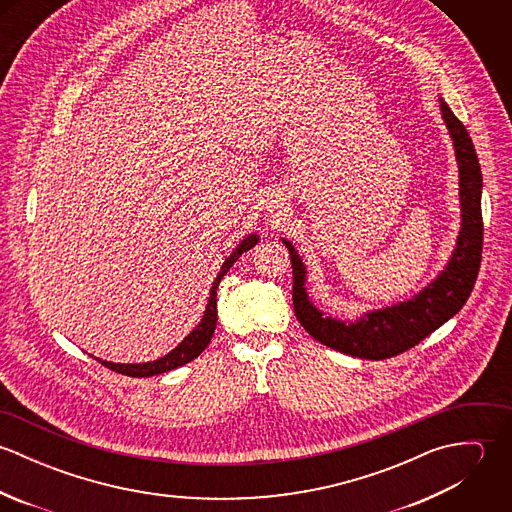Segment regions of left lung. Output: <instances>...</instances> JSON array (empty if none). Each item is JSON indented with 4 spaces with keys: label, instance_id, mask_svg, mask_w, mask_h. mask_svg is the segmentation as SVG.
<instances>
[{
    "label": "left lung",
    "instance_id": "left-lung-1",
    "mask_svg": "<svg viewBox=\"0 0 512 512\" xmlns=\"http://www.w3.org/2000/svg\"><path fill=\"white\" fill-rule=\"evenodd\" d=\"M441 118L453 140L457 169H459V209L461 228L455 248L445 268L426 288L406 301L365 311L359 319L347 321L325 315L309 297L305 282L307 270L290 240L282 238L290 250L293 268V311L303 329L319 343L368 361H382L396 357L445 321H449L473 292L483 250V217H481V189L483 177L473 142L465 126L457 120L451 108L439 98Z\"/></svg>",
    "mask_w": 512,
    "mask_h": 512
}]
</instances>
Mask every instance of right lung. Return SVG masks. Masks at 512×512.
I'll use <instances>...</instances> for the list:
<instances>
[{"label": "right lung", "mask_w": 512, "mask_h": 512, "mask_svg": "<svg viewBox=\"0 0 512 512\" xmlns=\"http://www.w3.org/2000/svg\"><path fill=\"white\" fill-rule=\"evenodd\" d=\"M260 240V236L254 232V234H248L246 238L240 240V244L232 250V254L222 262L220 266L219 276L215 278L213 282V288H211V295H209V301H207V307H205V313H203V319L199 321V325L171 351L167 353L165 357L157 359V361H149V363H138V365H122V363H110V361H102V359H96L100 365L114 370V372H120V374H126V376H134V378H142V376H153V374H163V372H169L177 366L187 365L191 363L193 359H197L205 349L207 345L211 343L213 339V333L217 329V288H219L220 280L222 276L232 268V264L246 252L250 250L252 246H256V242Z\"/></svg>", "instance_id": "obj_1"}]
</instances>
